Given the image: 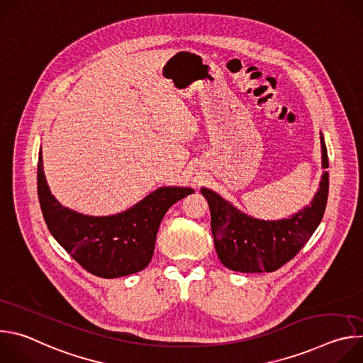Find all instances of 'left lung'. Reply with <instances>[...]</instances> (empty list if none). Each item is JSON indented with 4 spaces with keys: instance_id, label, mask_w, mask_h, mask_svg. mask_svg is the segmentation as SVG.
<instances>
[{
    "instance_id": "8db88e82",
    "label": "left lung",
    "mask_w": 363,
    "mask_h": 363,
    "mask_svg": "<svg viewBox=\"0 0 363 363\" xmlns=\"http://www.w3.org/2000/svg\"><path fill=\"white\" fill-rule=\"evenodd\" d=\"M322 167H329L328 149L323 136ZM211 211V231L221 263L240 273L276 272L304 247L319 227L328 203L329 174L323 172L320 188L310 205L277 221L248 217L217 192L202 188Z\"/></svg>"
}]
</instances>
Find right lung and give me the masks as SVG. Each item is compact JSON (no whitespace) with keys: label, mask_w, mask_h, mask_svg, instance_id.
I'll list each match as a JSON object with an SVG mask.
<instances>
[{"label":"right lung","mask_w":363,"mask_h":363,"mask_svg":"<svg viewBox=\"0 0 363 363\" xmlns=\"http://www.w3.org/2000/svg\"><path fill=\"white\" fill-rule=\"evenodd\" d=\"M37 192L44 221L57 242L89 273L115 279L138 273L149 264L164 216L194 189L164 186L121 214L83 216L60 205L51 195L40 149Z\"/></svg>","instance_id":"right-lung-1"}]
</instances>
